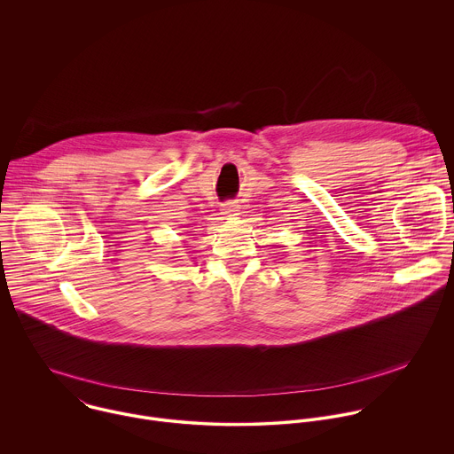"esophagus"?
Returning <instances> with one entry per match:
<instances>
[{
    "mask_svg": "<svg viewBox=\"0 0 454 454\" xmlns=\"http://www.w3.org/2000/svg\"><path fill=\"white\" fill-rule=\"evenodd\" d=\"M222 207H223V215H236L239 211V204L234 200H227Z\"/></svg>",
    "mask_w": 454,
    "mask_h": 454,
    "instance_id": "obj_1",
    "label": "esophagus"
}]
</instances>
